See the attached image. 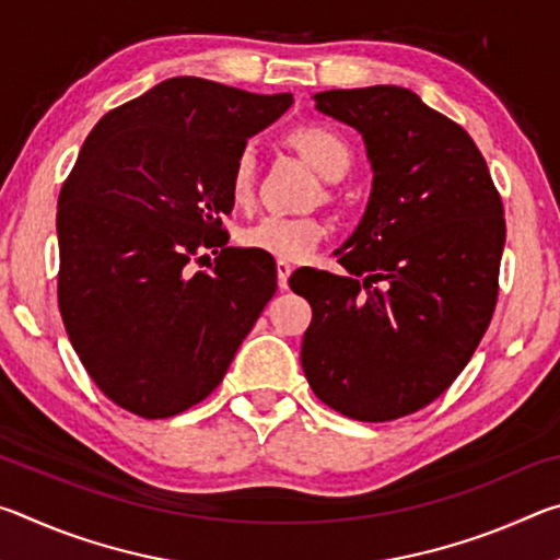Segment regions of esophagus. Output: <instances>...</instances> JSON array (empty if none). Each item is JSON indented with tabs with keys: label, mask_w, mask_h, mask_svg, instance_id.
I'll return each mask as SVG.
<instances>
[{
	"label": "esophagus",
	"mask_w": 560,
	"mask_h": 560,
	"mask_svg": "<svg viewBox=\"0 0 560 560\" xmlns=\"http://www.w3.org/2000/svg\"><path fill=\"white\" fill-rule=\"evenodd\" d=\"M277 277H279V289L289 287V277H291V264L279 259L277 261Z\"/></svg>",
	"instance_id": "esophagus-1"
}]
</instances>
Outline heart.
<instances>
[{"instance_id":"obj_1","label":"heart","mask_w":560,"mask_h":560,"mask_svg":"<svg viewBox=\"0 0 560 560\" xmlns=\"http://www.w3.org/2000/svg\"><path fill=\"white\" fill-rule=\"evenodd\" d=\"M291 145L308 160L320 177L340 179L353 165V150L334 128L308 122L289 132ZM257 187V150L244 143L230 167V195L236 205H246ZM326 224L316 217L267 214L242 232V244L254 252L269 254L273 259L299 261L306 259L326 236Z\"/></svg>"}]
</instances>
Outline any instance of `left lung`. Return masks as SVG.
<instances>
[{
  "label": "left lung",
  "mask_w": 560,
  "mask_h": 560,
  "mask_svg": "<svg viewBox=\"0 0 560 560\" xmlns=\"http://www.w3.org/2000/svg\"><path fill=\"white\" fill-rule=\"evenodd\" d=\"M316 108L365 140L373 189L338 264L291 273L314 318L311 390L336 412L387 422L447 390L494 316L504 207L469 132L400 86L324 91Z\"/></svg>",
  "instance_id": "8db88e82"
}]
</instances>
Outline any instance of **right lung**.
Returning <instances> with one entry per match:
<instances>
[{"label": "right lung", "instance_id": "right-lung-1", "mask_svg": "<svg viewBox=\"0 0 560 560\" xmlns=\"http://www.w3.org/2000/svg\"><path fill=\"white\" fill-rule=\"evenodd\" d=\"M177 75L108 110L66 177L56 212L59 308L101 393L160 420L202 402L277 291L269 254L226 246L230 167L289 110ZM207 272H192L206 252Z\"/></svg>", "mask_w": 560, "mask_h": 560}]
</instances>
